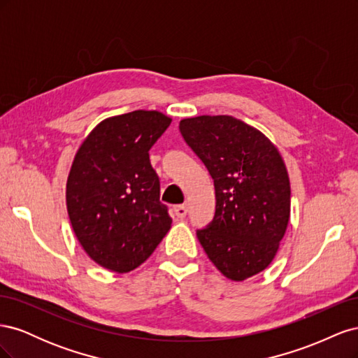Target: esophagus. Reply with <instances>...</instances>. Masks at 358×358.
<instances>
[{
    "label": "esophagus",
    "instance_id": "obj_1",
    "mask_svg": "<svg viewBox=\"0 0 358 358\" xmlns=\"http://www.w3.org/2000/svg\"><path fill=\"white\" fill-rule=\"evenodd\" d=\"M175 215L178 216L179 220H183L187 216V206H183V204H178V206H175Z\"/></svg>",
    "mask_w": 358,
    "mask_h": 358
}]
</instances>
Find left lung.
Instances as JSON below:
<instances>
[{
  "label": "left lung",
  "mask_w": 358,
  "mask_h": 358,
  "mask_svg": "<svg viewBox=\"0 0 358 358\" xmlns=\"http://www.w3.org/2000/svg\"><path fill=\"white\" fill-rule=\"evenodd\" d=\"M179 129L215 185V216L197 230L204 252L231 280L263 272L289 221L291 189L282 157L262 131L233 116L182 119Z\"/></svg>",
  "instance_id": "8db88e82"
}]
</instances>
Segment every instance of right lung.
<instances>
[{
    "instance_id": "right-lung-1",
    "label": "right lung",
    "mask_w": 358,
    "mask_h": 358,
    "mask_svg": "<svg viewBox=\"0 0 358 358\" xmlns=\"http://www.w3.org/2000/svg\"><path fill=\"white\" fill-rule=\"evenodd\" d=\"M170 122L157 110L107 117L74 157L67 180L70 222L85 252L112 272L138 267L170 230L149 159Z\"/></svg>"
}]
</instances>
